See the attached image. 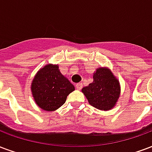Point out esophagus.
Segmentation results:
<instances>
[{
    "label": "esophagus",
    "instance_id": "esophagus-1",
    "mask_svg": "<svg viewBox=\"0 0 152 152\" xmlns=\"http://www.w3.org/2000/svg\"><path fill=\"white\" fill-rule=\"evenodd\" d=\"M83 87V85H82L81 83H78V84H76V89H78V90H80Z\"/></svg>",
    "mask_w": 152,
    "mask_h": 152
}]
</instances>
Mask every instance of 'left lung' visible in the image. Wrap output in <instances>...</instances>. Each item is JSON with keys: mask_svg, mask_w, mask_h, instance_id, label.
<instances>
[{"mask_svg": "<svg viewBox=\"0 0 152 152\" xmlns=\"http://www.w3.org/2000/svg\"><path fill=\"white\" fill-rule=\"evenodd\" d=\"M120 85L107 67H99L93 73V81L82 88L88 103L101 110H111L120 95Z\"/></svg>", "mask_w": 152, "mask_h": 152, "instance_id": "left-lung-1", "label": "left lung"}]
</instances>
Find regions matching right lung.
Masks as SVG:
<instances>
[{
    "label": "right lung",
    "instance_id": "add662e5",
    "mask_svg": "<svg viewBox=\"0 0 152 152\" xmlns=\"http://www.w3.org/2000/svg\"><path fill=\"white\" fill-rule=\"evenodd\" d=\"M74 90V85L62 75L59 66L51 64L41 68L31 84L34 102L46 111L59 109L65 103L68 94Z\"/></svg>",
    "mask_w": 152,
    "mask_h": 152
}]
</instances>
